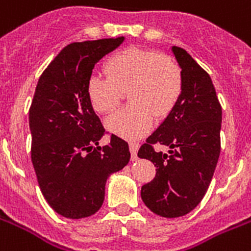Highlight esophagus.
<instances>
[{
	"mask_svg": "<svg viewBox=\"0 0 251 251\" xmlns=\"http://www.w3.org/2000/svg\"><path fill=\"white\" fill-rule=\"evenodd\" d=\"M130 147V152H131V160L135 161L136 158V153H138V150H139V143H135V142H130L129 143Z\"/></svg>",
	"mask_w": 251,
	"mask_h": 251,
	"instance_id": "obj_1",
	"label": "esophagus"
}]
</instances>
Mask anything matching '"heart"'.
<instances>
[{
  "instance_id": "obj_1",
  "label": "heart",
  "mask_w": 251,
  "mask_h": 251,
  "mask_svg": "<svg viewBox=\"0 0 251 251\" xmlns=\"http://www.w3.org/2000/svg\"><path fill=\"white\" fill-rule=\"evenodd\" d=\"M107 78L93 76L87 81V99L100 115L115 111L127 93L131 105L105 121L109 132L136 139L152 126L153 116L164 119L176 105L183 90V75L170 55L142 49H126L112 55L104 64Z\"/></svg>"
}]
</instances>
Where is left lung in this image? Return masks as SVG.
Listing matches in <instances>:
<instances>
[{
    "instance_id": "obj_1",
    "label": "left lung",
    "mask_w": 251,
    "mask_h": 251,
    "mask_svg": "<svg viewBox=\"0 0 251 251\" xmlns=\"http://www.w3.org/2000/svg\"><path fill=\"white\" fill-rule=\"evenodd\" d=\"M172 52L182 69V95L138 152L156 166L140 196L164 218L183 217L201 202L221 153L222 107L213 81L184 49L173 46ZM153 144L169 146L168 153L156 152Z\"/></svg>"
}]
</instances>
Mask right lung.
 <instances>
[{
	"label": "right lung",
	"instance_id": "right-lung-1",
	"mask_svg": "<svg viewBox=\"0 0 251 251\" xmlns=\"http://www.w3.org/2000/svg\"><path fill=\"white\" fill-rule=\"evenodd\" d=\"M125 37L75 42L38 79L29 109L32 164L41 192L62 217L81 219L103 205L108 176L129 164V144L116 135L99 146L104 129L87 99L99 60Z\"/></svg>",
	"mask_w": 251,
	"mask_h": 251
}]
</instances>
